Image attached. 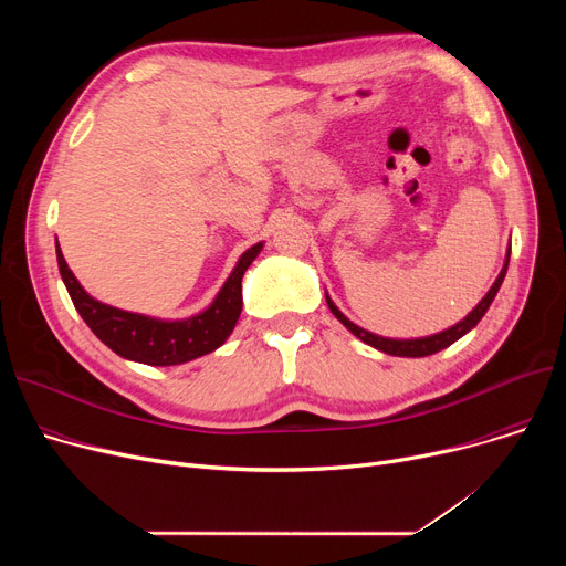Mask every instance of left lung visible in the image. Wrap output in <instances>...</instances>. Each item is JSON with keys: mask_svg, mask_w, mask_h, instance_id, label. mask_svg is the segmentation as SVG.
Returning a JSON list of instances; mask_svg holds the SVG:
<instances>
[{"mask_svg": "<svg viewBox=\"0 0 566 566\" xmlns=\"http://www.w3.org/2000/svg\"><path fill=\"white\" fill-rule=\"evenodd\" d=\"M510 254H512V248H507V256H504V263H502V271L500 275L495 277L493 286L486 291L484 298L472 307V312L468 316H463L459 323H454L452 328L448 331H440L436 335H429V337H412V339H395V337H382V335H374L365 328H360V325H355L350 318H346V314H342V310L333 303V298L328 295V291H325V303H328L331 312L337 316V321L344 325V328L348 333H353L355 337H358L360 342L374 346L376 350H382L388 355H397V358H424V355H433L442 348H448L450 344H454L457 339H461L465 333H470L474 325H478L482 321V316L486 314V310L491 307L495 293L500 291L502 286V280L504 275H507V265H510Z\"/></svg>", "mask_w": 566, "mask_h": 566, "instance_id": "8db88e82", "label": "left lung"}]
</instances>
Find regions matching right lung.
I'll return each mask as SVG.
<instances>
[{
    "label": "right lung",
    "mask_w": 566,
    "mask_h": 566,
    "mask_svg": "<svg viewBox=\"0 0 566 566\" xmlns=\"http://www.w3.org/2000/svg\"><path fill=\"white\" fill-rule=\"evenodd\" d=\"M54 248L59 273L71 301L92 333L126 360L151 367H174L213 353L229 339L243 310V275L263 250V241L245 250L235 261L213 303L188 318H156L96 301L73 275L56 238Z\"/></svg>",
    "instance_id": "obj_1"
}]
</instances>
